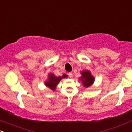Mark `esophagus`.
<instances>
[{"label": "esophagus", "instance_id": "obj_1", "mask_svg": "<svg viewBox=\"0 0 132 132\" xmlns=\"http://www.w3.org/2000/svg\"><path fill=\"white\" fill-rule=\"evenodd\" d=\"M68 76H69V77H72V73L71 72H69L68 73Z\"/></svg>", "mask_w": 132, "mask_h": 132}]
</instances>
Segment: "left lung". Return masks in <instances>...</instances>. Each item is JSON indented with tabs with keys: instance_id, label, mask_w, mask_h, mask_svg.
<instances>
[{
	"instance_id": "8db88e82",
	"label": "left lung",
	"mask_w": 132,
	"mask_h": 132,
	"mask_svg": "<svg viewBox=\"0 0 132 132\" xmlns=\"http://www.w3.org/2000/svg\"><path fill=\"white\" fill-rule=\"evenodd\" d=\"M82 77L80 80H82V83L84 84V86L85 87H88L93 83L94 81V78L91 75L90 72L88 71H84L82 72Z\"/></svg>"
}]
</instances>
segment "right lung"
Listing matches in <instances>:
<instances>
[{"mask_svg": "<svg viewBox=\"0 0 132 132\" xmlns=\"http://www.w3.org/2000/svg\"><path fill=\"white\" fill-rule=\"evenodd\" d=\"M66 77H67V75H66V74H63V76H61H61L56 77L53 74H50L48 77V80L45 82V85L48 87H49L50 89L55 90V88H56V85H58L59 82L61 80V79Z\"/></svg>", "mask_w": 132, "mask_h": 132, "instance_id": "right-lung-1", "label": "right lung"}]
</instances>
